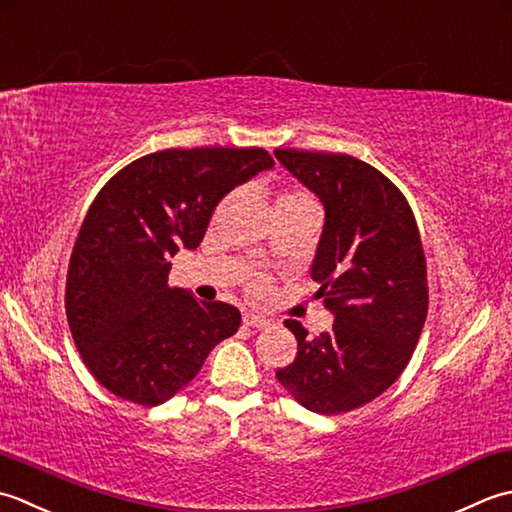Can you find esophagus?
I'll list each match as a JSON object with an SVG mask.
<instances>
[{"instance_id": "esophagus-1", "label": "esophagus", "mask_w": 512, "mask_h": 512, "mask_svg": "<svg viewBox=\"0 0 512 512\" xmlns=\"http://www.w3.org/2000/svg\"><path fill=\"white\" fill-rule=\"evenodd\" d=\"M271 322L263 316H256V314H245L243 316V327H249V329H265L269 327Z\"/></svg>"}]
</instances>
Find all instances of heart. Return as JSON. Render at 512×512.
Here are the masks:
<instances>
[{"label": "heart", "instance_id": "obj_1", "mask_svg": "<svg viewBox=\"0 0 512 512\" xmlns=\"http://www.w3.org/2000/svg\"><path fill=\"white\" fill-rule=\"evenodd\" d=\"M278 201H289V203H314V198H311L309 194L305 192H289V194H283L278 198ZM269 291V283L267 278L263 276H256L249 280V294H252L254 298H263Z\"/></svg>", "mask_w": 512, "mask_h": 512}]
</instances>
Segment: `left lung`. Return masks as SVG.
Returning <instances> with one entry per match:
<instances>
[{
  "label": "left lung",
  "mask_w": 512,
  "mask_h": 512,
  "mask_svg": "<svg viewBox=\"0 0 512 512\" xmlns=\"http://www.w3.org/2000/svg\"><path fill=\"white\" fill-rule=\"evenodd\" d=\"M274 154L325 205L311 278L336 318L316 338L285 320L298 353L276 378L309 411L347 413L387 391L420 340L429 309L420 232L404 194L356 156Z\"/></svg>",
  "instance_id": "1"
}]
</instances>
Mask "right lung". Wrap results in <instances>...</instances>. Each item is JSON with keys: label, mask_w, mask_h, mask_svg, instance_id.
<instances>
[{"label": "right lung", "mask_w": 512, "mask_h": 512, "mask_svg": "<svg viewBox=\"0 0 512 512\" xmlns=\"http://www.w3.org/2000/svg\"><path fill=\"white\" fill-rule=\"evenodd\" d=\"M271 168L263 148H172L101 187L70 256L66 316L83 364L110 393L163 404L241 327L236 307L196 300L168 276L181 247L201 245L223 196Z\"/></svg>", "instance_id": "obj_1"}]
</instances>
